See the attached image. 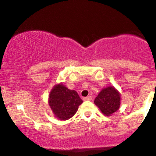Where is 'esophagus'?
<instances>
[{
	"label": "esophagus",
	"instance_id": "obj_1",
	"mask_svg": "<svg viewBox=\"0 0 156 156\" xmlns=\"http://www.w3.org/2000/svg\"><path fill=\"white\" fill-rule=\"evenodd\" d=\"M92 99V96H88V97H86V98H83V101H91Z\"/></svg>",
	"mask_w": 156,
	"mask_h": 156
}]
</instances>
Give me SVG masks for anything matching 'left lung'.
I'll use <instances>...</instances> for the list:
<instances>
[{"label":"left lung","instance_id":"left-lung-1","mask_svg":"<svg viewBox=\"0 0 156 156\" xmlns=\"http://www.w3.org/2000/svg\"><path fill=\"white\" fill-rule=\"evenodd\" d=\"M120 94L114 87L103 89L94 100V103L105 116H111L119 109Z\"/></svg>","mask_w":156,"mask_h":156}]
</instances>
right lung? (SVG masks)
Wrapping results in <instances>:
<instances>
[{"label":"right lung","instance_id":"obj_1","mask_svg":"<svg viewBox=\"0 0 156 156\" xmlns=\"http://www.w3.org/2000/svg\"><path fill=\"white\" fill-rule=\"evenodd\" d=\"M82 103L83 101L76 91L70 90L62 83L53 87L48 100L52 112L61 120H67L73 117Z\"/></svg>","mask_w":156,"mask_h":156}]
</instances>
